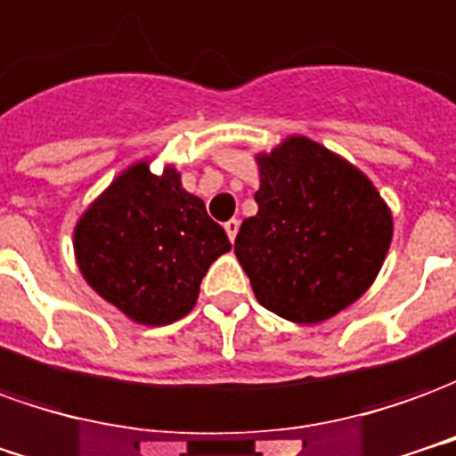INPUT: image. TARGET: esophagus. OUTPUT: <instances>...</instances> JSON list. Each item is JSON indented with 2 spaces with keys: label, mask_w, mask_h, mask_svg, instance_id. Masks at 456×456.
<instances>
[{
  "label": "esophagus",
  "mask_w": 456,
  "mask_h": 456,
  "mask_svg": "<svg viewBox=\"0 0 456 456\" xmlns=\"http://www.w3.org/2000/svg\"><path fill=\"white\" fill-rule=\"evenodd\" d=\"M223 228H225V233H228V238H231V243H233L235 235H238V228H240V221H238V218H231V221L223 223Z\"/></svg>",
  "instance_id": "1"
}]
</instances>
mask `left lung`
I'll list each match as a JSON object with an SVG mask.
<instances>
[{"label":"left lung","instance_id":"8db88e82","mask_svg":"<svg viewBox=\"0 0 456 456\" xmlns=\"http://www.w3.org/2000/svg\"><path fill=\"white\" fill-rule=\"evenodd\" d=\"M257 213L235 235V257L257 302L297 324H319L373 285L393 216L366 174L306 137L257 157Z\"/></svg>","mask_w":456,"mask_h":456}]
</instances>
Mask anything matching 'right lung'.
<instances>
[{
    "mask_svg": "<svg viewBox=\"0 0 456 456\" xmlns=\"http://www.w3.org/2000/svg\"><path fill=\"white\" fill-rule=\"evenodd\" d=\"M73 248L105 302L137 324L164 326L191 312L203 274L231 240L206 203L183 191L179 171L157 176L140 161L83 213Z\"/></svg>",
    "mask_w": 456,
    "mask_h": 456,
    "instance_id": "1",
    "label": "right lung"
}]
</instances>
